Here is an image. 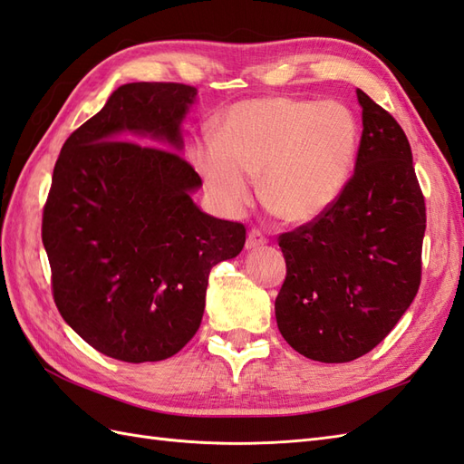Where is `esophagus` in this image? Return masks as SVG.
Here are the masks:
<instances>
[{
    "label": "esophagus",
    "instance_id": "1",
    "mask_svg": "<svg viewBox=\"0 0 464 464\" xmlns=\"http://www.w3.org/2000/svg\"><path fill=\"white\" fill-rule=\"evenodd\" d=\"M263 245H266V237L258 229H251L249 235H246V243H245L246 249L249 251L258 249V246H263Z\"/></svg>",
    "mask_w": 464,
    "mask_h": 464
}]
</instances>
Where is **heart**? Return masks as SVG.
Instances as JSON below:
<instances>
[{
    "label": "heart",
    "mask_w": 464,
    "mask_h": 464,
    "mask_svg": "<svg viewBox=\"0 0 464 464\" xmlns=\"http://www.w3.org/2000/svg\"><path fill=\"white\" fill-rule=\"evenodd\" d=\"M358 146V121L342 102L263 96L233 104L219 140L193 148V166L227 213L246 208L263 171L266 206L288 223H308L346 189Z\"/></svg>",
    "instance_id": "1"
}]
</instances>
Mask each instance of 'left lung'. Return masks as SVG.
Returning a JSON list of instances; mask_svg holds the SVG:
<instances>
[{
    "instance_id": "obj_1",
    "label": "left lung",
    "mask_w": 464,
    "mask_h": 464,
    "mask_svg": "<svg viewBox=\"0 0 464 464\" xmlns=\"http://www.w3.org/2000/svg\"><path fill=\"white\" fill-rule=\"evenodd\" d=\"M353 176L318 219L278 237L286 278L276 324L298 353L343 363L373 350L421 285L425 198L411 146L395 118L363 91Z\"/></svg>"
}]
</instances>
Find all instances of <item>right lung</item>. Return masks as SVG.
I'll list each match as a JSON object with an SVG mask.
<instances>
[{
    "label": "right lung",
    "mask_w": 464,
    "mask_h": 464,
    "mask_svg": "<svg viewBox=\"0 0 464 464\" xmlns=\"http://www.w3.org/2000/svg\"><path fill=\"white\" fill-rule=\"evenodd\" d=\"M198 89L130 82L63 144L41 237L64 322L109 358H171L193 338L211 268L241 253L246 229L203 213L201 178L174 150ZM146 135L154 143L138 145ZM127 140H124L123 138Z\"/></svg>",
    "instance_id": "obj_1"
}]
</instances>
